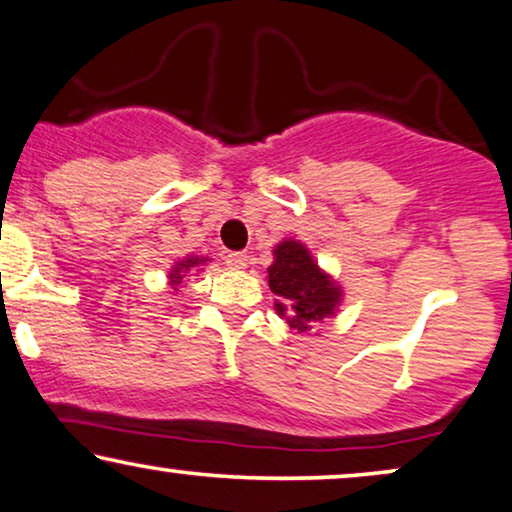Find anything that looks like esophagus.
<instances>
[{"mask_svg": "<svg viewBox=\"0 0 512 512\" xmlns=\"http://www.w3.org/2000/svg\"><path fill=\"white\" fill-rule=\"evenodd\" d=\"M226 263H228V268L242 270V268H247L249 256L244 254V251H230V254H226Z\"/></svg>", "mask_w": 512, "mask_h": 512, "instance_id": "1", "label": "esophagus"}]
</instances>
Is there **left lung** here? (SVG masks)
I'll return each mask as SVG.
<instances>
[{
    "instance_id": "8db88e82",
    "label": "left lung",
    "mask_w": 512,
    "mask_h": 512,
    "mask_svg": "<svg viewBox=\"0 0 512 512\" xmlns=\"http://www.w3.org/2000/svg\"><path fill=\"white\" fill-rule=\"evenodd\" d=\"M268 268V284L275 293V310L293 331H312L314 324L333 317L342 303V289L314 261L298 240L279 242Z\"/></svg>"
}]
</instances>
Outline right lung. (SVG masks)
I'll use <instances>...</instances> for the list:
<instances>
[{
    "label": "right lung",
    "mask_w": 512,
    "mask_h": 512,
    "mask_svg": "<svg viewBox=\"0 0 512 512\" xmlns=\"http://www.w3.org/2000/svg\"><path fill=\"white\" fill-rule=\"evenodd\" d=\"M209 261V258H205V256H186V258H181V261H177L172 265V270H170V286L174 291L179 289L181 286V282H184L186 277H191V275H195V272H200L202 270V265H205Z\"/></svg>",
    "instance_id": "add662e5"
}]
</instances>
